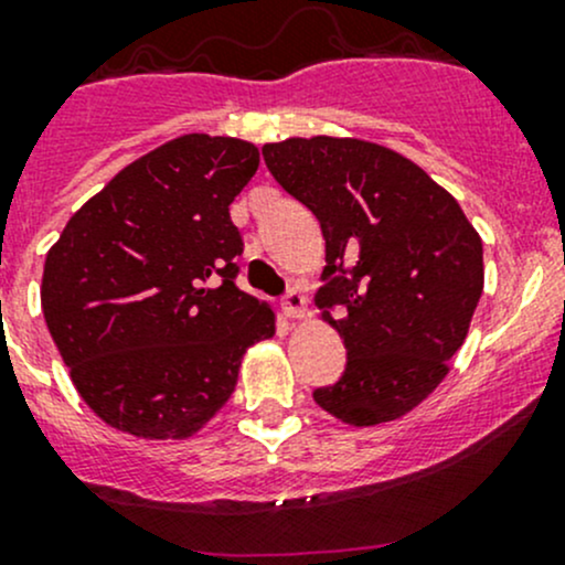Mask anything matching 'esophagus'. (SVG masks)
<instances>
[{"label": "esophagus", "instance_id": "esophagus-1", "mask_svg": "<svg viewBox=\"0 0 565 565\" xmlns=\"http://www.w3.org/2000/svg\"><path fill=\"white\" fill-rule=\"evenodd\" d=\"M282 312L288 315V318H305V315H307V296L301 294V290L290 288L288 294H285V299H282Z\"/></svg>", "mask_w": 565, "mask_h": 565}]
</instances>
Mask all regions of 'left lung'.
<instances>
[{
  "instance_id": "1",
  "label": "left lung",
  "mask_w": 565,
  "mask_h": 565,
  "mask_svg": "<svg viewBox=\"0 0 565 565\" xmlns=\"http://www.w3.org/2000/svg\"><path fill=\"white\" fill-rule=\"evenodd\" d=\"M264 161L323 228L329 282L315 301L348 348V369L315 402L355 428L409 415L469 333L484 288L477 228L447 188L385 145L290 137L264 145ZM342 259L351 271L337 278Z\"/></svg>"
}]
</instances>
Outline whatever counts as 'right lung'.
Returning a JSON list of instances; mask_svg holds the SVG:
<instances>
[{
    "label": "right lung",
    "instance_id": "add662e5",
    "mask_svg": "<svg viewBox=\"0 0 565 565\" xmlns=\"http://www.w3.org/2000/svg\"><path fill=\"white\" fill-rule=\"evenodd\" d=\"M258 163L245 139H169L120 169L47 250V331L110 428L188 439L232 398L247 348L275 337V307L234 282L242 236L228 207Z\"/></svg>",
    "mask_w": 565,
    "mask_h": 565
}]
</instances>
